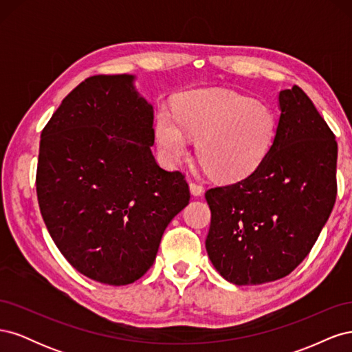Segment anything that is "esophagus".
I'll list each match as a JSON object with an SVG mask.
<instances>
[{"mask_svg": "<svg viewBox=\"0 0 352 352\" xmlns=\"http://www.w3.org/2000/svg\"><path fill=\"white\" fill-rule=\"evenodd\" d=\"M189 189H190V194L195 195V197H198V195L204 192V186H202L201 184H197V182H190Z\"/></svg>", "mask_w": 352, "mask_h": 352, "instance_id": "obj_1", "label": "esophagus"}]
</instances>
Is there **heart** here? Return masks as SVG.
Listing matches in <instances>:
<instances>
[{
    "mask_svg": "<svg viewBox=\"0 0 352 352\" xmlns=\"http://www.w3.org/2000/svg\"><path fill=\"white\" fill-rule=\"evenodd\" d=\"M276 116L267 104L226 91L190 94L176 116L162 110L157 119L160 150L170 163L189 153V138L207 172L221 180L250 176L267 157L276 135Z\"/></svg>",
    "mask_w": 352,
    "mask_h": 352,
    "instance_id": "obj_1",
    "label": "heart"
}]
</instances>
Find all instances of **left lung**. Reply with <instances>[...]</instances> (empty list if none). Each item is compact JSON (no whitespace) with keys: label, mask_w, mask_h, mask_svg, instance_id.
<instances>
[{"label":"left lung","mask_w":352,"mask_h":352,"mask_svg":"<svg viewBox=\"0 0 352 352\" xmlns=\"http://www.w3.org/2000/svg\"><path fill=\"white\" fill-rule=\"evenodd\" d=\"M279 105L273 145L257 170L206 192L208 257L235 285L273 282L295 270L336 201L333 132L296 85L280 91Z\"/></svg>","instance_id":"left-lung-1"}]
</instances>
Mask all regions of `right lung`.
Masks as SVG:
<instances>
[{
  "label": "right lung",
  "mask_w": 352,
  "mask_h": 352,
  "mask_svg": "<svg viewBox=\"0 0 352 352\" xmlns=\"http://www.w3.org/2000/svg\"><path fill=\"white\" fill-rule=\"evenodd\" d=\"M132 82L97 74L79 83L42 129L36 168L57 248L87 278L114 286L142 278L190 198L182 172L157 164L154 110Z\"/></svg>",
  "instance_id": "add662e5"
}]
</instances>
